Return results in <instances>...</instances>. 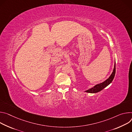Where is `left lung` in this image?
I'll list each match as a JSON object with an SVG mask.
<instances>
[{"label": "left lung", "mask_w": 132, "mask_h": 132, "mask_svg": "<svg viewBox=\"0 0 132 132\" xmlns=\"http://www.w3.org/2000/svg\"><path fill=\"white\" fill-rule=\"evenodd\" d=\"M115 62L114 63L113 72L108 79H107L105 81L103 82L96 84L93 87H91V88L85 91L84 92H87V93H97L101 91V90L104 89L105 87H106L107 86H108L112 82L115 77Z\"/></svg>", "instance_id": "left-lung-1"}]
</instances>
